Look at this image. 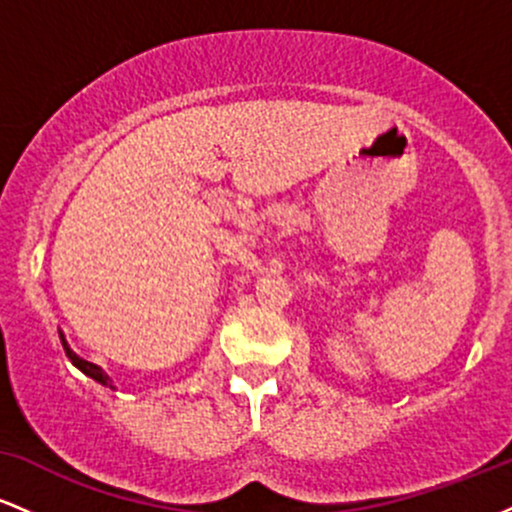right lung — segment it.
I'll return each mask as SVG.
<instances>
[{
    "mask_svg": "<svg viewBox=\"0 0 512 512\" xmlns=\"http://www.w3.org/2000/svg\"><path fill=\"white\" fill-rule=\"evenodd\" d=\"M72 363H74L76 368L81 370V373H86L88 378H93V380H96V383H101V385H110L108 375H105L103 370L98 368V366H93V363L84 361V358H79V356H76V354H72ZM110 387H113V385H110Z\"/></svg>",
    "mask_w": 512,
    "mask_h": 512,
    "instance_id": "obj_1",
    "label": "right lung"
}]
</instances>
